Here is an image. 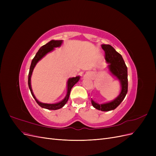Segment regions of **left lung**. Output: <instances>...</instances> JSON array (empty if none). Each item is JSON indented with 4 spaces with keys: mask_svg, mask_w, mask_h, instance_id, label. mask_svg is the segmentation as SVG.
Wrapping results in <instances>:
<instances>
[{
    "mask_svg": "<svg viewBox=\"0 0 156 156\" xmlns=\"http://www.w3.org/2000/svg\"><path fill=\"white\" fill-rule=\"evenodd\" d=\"M102 49L104 50L106 62L109 64L107 68L112 75L119 80L121 84L120 93L116 98L110 102L98 104L92 100V105L96 109L101 111H109L114 110L124 100L128 87V80H127V68L122 55L110 45H101Z\"/></svg>",
    "mask_w": 156,
    "mask_h": 156,
    "instance_id": "left-lung-1",
    "label": "left lung"
}]
</instances>
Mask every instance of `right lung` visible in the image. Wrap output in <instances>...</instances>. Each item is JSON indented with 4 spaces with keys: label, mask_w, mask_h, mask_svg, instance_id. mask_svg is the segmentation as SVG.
<instances>
[{
    "label": "right lung",
    "mask_w": 156,
    "mask_h": 156,
    "mask_svg": "<svg viewBox=\"0 0 156 156\" xmlns=\"http://www.w3.org/2000/svg\"><path fill=\"white\" fill-rule=\"evenodd\" d=\"M62 42H63L62 40H51L49 42H48V44H46L45 45L41 46L40 49L38 50V51L37 52V53L36 54L34 58L32 59L30 67L29 73V79H28V84H29V89L30 90L32 96H33V98H34V100H36V103L41 107L47 108V109H49V110H57V109H59V108H62V107H64L68 100L71 90H72V87L79 81V80L80 79V76H77L75 77L68 79V82H67L66 96V97L64 98L63 100L60 101V102L56 103L50 104V103H41L37 100L34 96V93H33V92H32L30 80H31V76L32 74V72H33V70H34V68L36 66V64L38 62V61H40L42 58H43L46 54H48V53H49V52L53 51L55 48H58V47H60V45L62 44Z\"/></svg>",
    "instance_id": "right-lung-1"
}]
</instances>
